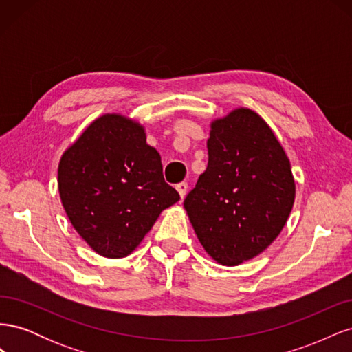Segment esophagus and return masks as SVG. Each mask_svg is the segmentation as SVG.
Returning a JSON list of instances; mask_svg holds the SVG:
<instances>
[{
	"label": "esophagus",
	"mask_w": 352,
	"mask_h": 352,
	"mask_svg": "<svg viewBox=\"0 0 352 352\" xmlns=\"http://www.w3.org/2000/svg\"><path fill=\"white\" fill-rule=\"evenodd\" d=\"M176 189H177V192H179L180 198L184 199L185 195H186V192H188V184H186V182H180V184L176 185Z\"/></svg>",
	"instance_id": "obj_1"
}]
</instances>
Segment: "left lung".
<instances>
[{
	"label": "left lung",
	"instance_id": "left-lung-1",
	"mask_svg": "<svg viewBox=\"0 0 352 352\" xmlns=\"http://www.w3.org/2000/svg\"><path fill=\"white\" fill-rule=\"evenodd\" d=\"M208 166L184 206L212 260L238 265L279 236L295 201L289 158L250 109L211 122Z\"/></svg>",
	"mask_w": 352,
	"mask_h": 352
}]
</instances>
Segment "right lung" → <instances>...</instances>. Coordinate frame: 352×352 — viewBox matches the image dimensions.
<instances>
[{
	"mask_svg": "<svg viewBox=\"0 0 352 352\" xmlns=\"http://www.w3.org/2000/svg\"><path fill=\"white\" fill-rule=\"evenodd\" d=\"M58 192L74 230L107 258L129 255L180 199L144 126L114 113L94 120L61 155Z\"/></svg>",
	"mask_w": 352,
	"mask_h": 352,
	"instance_id": "right-lung-1",
	"label": "right lung"
}]
</instances>
